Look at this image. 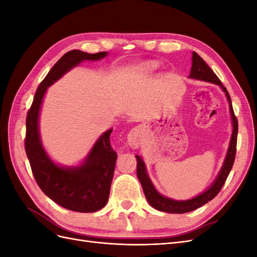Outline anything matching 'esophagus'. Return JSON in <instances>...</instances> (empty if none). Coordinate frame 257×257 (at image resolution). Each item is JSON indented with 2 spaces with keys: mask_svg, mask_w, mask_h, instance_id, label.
I'll use <instances>...</instances> for the list:
<instances>
[{
  "mask_svg": "<svg viewBox=\"0 0 257 257\" xmlns=\"http://www.w3.org/2000/svg\"><path fill=\"white\" fill-rule=\"evenodd\" d=\"M127 143L128 146L133 148V149H136V148L139 147V144H141V132H139L138 128H133L130 132L127 135Z\"/></svg>",
  "mask_w": 257,
  "mask_h": 257,
  "instance_id": "34e87169",
  "label": "esophagus"
}]
</instances>
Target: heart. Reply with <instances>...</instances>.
I'll return each mask as SVG.
<instances>
[{"mask_svg":"<svg viewBox=\"0 0 257 257\" xmlns=\"http://www.w3.org/2000/svg\"><path fill=\"white\" fill-rule=\"evenodd\" d=\"M159 67V63L155 61H146L144 63H142L136 68V72L138 74H148L153 72L154 69H157Z\"/></svg>","mask_w":257,"mask_h":257,"instance_id":"b5f03b06","label":"heart"}]
</instances>
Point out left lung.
I'll list each match as a JSON object with an SVG mask.
<instances>
[{
    "label": "left lung",
    "mask_w": 257,
    "mask_h": 257,
    "mask_svg": "<svg viewBox=\"0 0 257 257\" xmlns=\"http://www.w3.org/2000/svg\"><path fill=\"white\" fill-rule=\"evenodd\" d=\"M189 78L194 80L213 83V84L219 85V87L222 89L228 102L232 131H231L226 155H225L223 164L219 170V173H217L216 177L214 178L213 182L210 184L204 192H201L200 194H198V195L194 196L190 199L177 200L174 198L164 196L163 194H161L154 186L149 175H148L147 165L142 155H135L136 161H137V177H138V180L141 181L148 203H149L150 206H152L154 209L159 210V211H164L167 213H185V212L194 211V210L204 206L205 204L208 203V201L213 199L217 195V193H219L220 190L222 189L225 181H226V178L230 172L232 164H234L235 155H236L238 122L234 114V110H232L230 96L228 94L227 90L225 89V87H223L222 82L220 81L219 78H217V76L213 73L212 69L207 65L206 62L201 59L195 51H193L192 53V67H191V73H190Z\"/></svg>",
    "instance_id": "left-lung-1"
}]
</instances>
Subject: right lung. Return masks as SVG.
I'll return each mask as SVG.
<instances>
[{
    "label": "right lung",
    "mask_w": 257,
    "mask_h": 257,
    "mask_svg": "<svg viewBox=\"0 0 257 257\" xmlns=\"http://www.w3.org/2000/svg\"><path fill=\"white\" fill-rule=\"evenodd\" d=\"M107 56L106 51L66 52L38 85L27 115L26 152L35 180L54 203L72 211L94 212L107 204L116 161V153L111 149L109 139L112 128L107 130L96 139L78 164L61 165L50 158L42 143L40 115L43 100L50 85L71 69L84 61H98Z\"/></svg>",
    "instance_id": "obj_1"
}]
</instances>
